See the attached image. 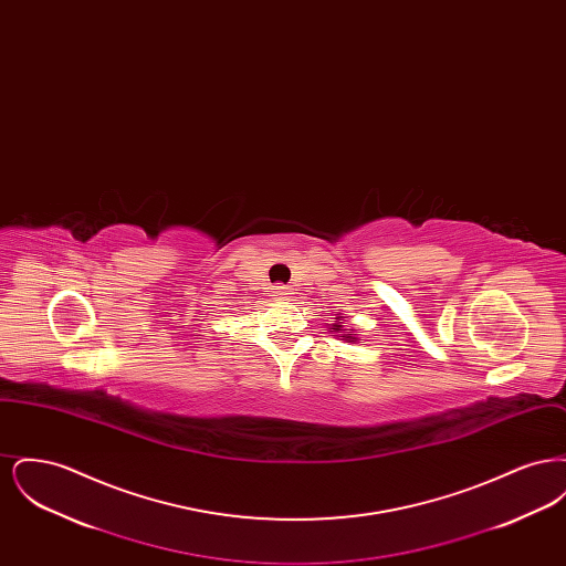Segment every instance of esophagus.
<instances>
[{"instance_id": "obj_1", "label": "esophagus", "mask_w": 566, "mask_h": 566, "mask_svg": "<svg viewBox=\"0 0 566 566\" xmlns=\"http://www.w3.org/2000/svg\"><path fill=\"white\" fill-rule=\"evenodd\" d=\"M273 296L275 298H289V295H293L291 291H289V286H284V284H277V286H273Z\"/></svg>"}]
</instances>
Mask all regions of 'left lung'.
I'll use <instances>...</instances> for the list:
<instances>
[{
  "label": "left lung",
  "mask_w": 566,
  "mask_h": 566,
  "mask_svg": "<svg viewBox=\"0 0 566 566\" xmlns=\"http://www.w3.org/2000/svg\"><path fill=\"white\" fill-rule=\"evenodd\" d=\"M339 318H342V316H337V318H335V324H333V328H335L337 333H339V331H346V328H344V324L339 323ZM344 337H346V339H354L352 335H344Z\"/></svg>",
  "instance_id": "obj_1"
}]
</instances>
